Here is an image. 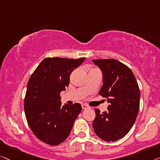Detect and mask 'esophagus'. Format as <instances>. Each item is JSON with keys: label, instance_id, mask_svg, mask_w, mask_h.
<instances>
[{"label": "esophagus", "instance_id": "esophagus-1", "mask_svg": "<svg viewBox=\"0 0 160 160\" xmlns=\"http://www.w3.org/2000/svg\"><path fill=\"white\" fill-rule=\"evenodd\" d=\"M82 108L83 109H89L90 107L88 105L85 104V103H84V104H82Z\"/></svg>", "mask_w": 160, "mask_h": 160}]
</instances>
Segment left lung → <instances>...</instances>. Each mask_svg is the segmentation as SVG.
<instances>
[{
    "instance_id": "8db88e82",
    "label": "left lung",
    "mask_w": 160,
    "mask_h": 160,
    "mask_svg": "<svg viewBox=\"0 0 160 160\" xmlns=\"http://www.w3.org/2000/svg\"><path fill=\"white\" fill-rule=\"evenodd\" d=\"M103 74L99 95L107 98V111L95 109V133L105 141H115L127 135L134 125L140 106V90L129 67L119 61L95 59Z\"/></svg>"
}]
</instances>
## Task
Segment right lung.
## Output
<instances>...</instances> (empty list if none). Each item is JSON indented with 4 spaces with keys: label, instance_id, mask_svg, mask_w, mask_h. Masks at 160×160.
<instances>
[{
    "label": "right lung",
    "instance_id": "1",
    "mask_svg": "<svg viewBox=\"0 0 160 160\" xmlns=\"http://www.w3.org/2000/svg\"><path fill=\"white\" fill-rule=\"evenodd\" d=\"M84 60L44 58L29 79L24 103L26 119L35 136L47 144L57 146L66 140L82 110L78 103L62 106L60 93Z\"/></svg>",
    "mask_w": 160,
    "mask_h": 160
}]
</instances>
